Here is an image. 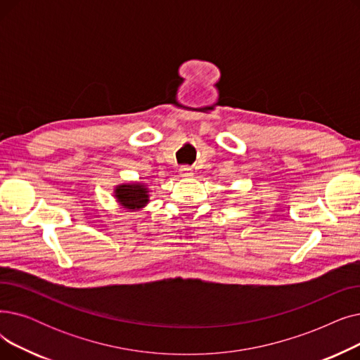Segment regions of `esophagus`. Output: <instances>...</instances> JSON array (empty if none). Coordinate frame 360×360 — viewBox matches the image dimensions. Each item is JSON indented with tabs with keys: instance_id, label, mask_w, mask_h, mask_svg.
Segmentation results:
<instances>
[{
	"instance_id": "34e87169",
	"label": "esophagus",
	"mask_w": 360,
	"mask_h": 360,
	"mask_svg": "<svg viewBox=\"0 0 360 360\" xmlns=\"http://www.w3.org/2000/svg\"><path fill=\"white\" fill-rule=\"evenodd\" d=\"M193 169L191 168V167H181L180 168V176L181 177H184V179H187V177H193Z\"/></svg>"
}]
</instances>
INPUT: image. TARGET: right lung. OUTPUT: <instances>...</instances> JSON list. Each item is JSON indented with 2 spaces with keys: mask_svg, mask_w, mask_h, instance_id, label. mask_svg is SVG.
<instances>
[{
  "mask_svg": "<svg viewBox=\"0 0 360 360\" xmlns=\"http://www.w3.org/2000/svg\"><path fill=\"white\" fill-rule=\"evenodd\" d=\"M114 198L127 211H139L149 202V189L145 183L130 181L115 186Z\"/></svg>",
  "mask_w": 360,
  "mask_h": 360,
  "instance_id": "add662e5",
  "label": "right lung"
}]
</instances>
